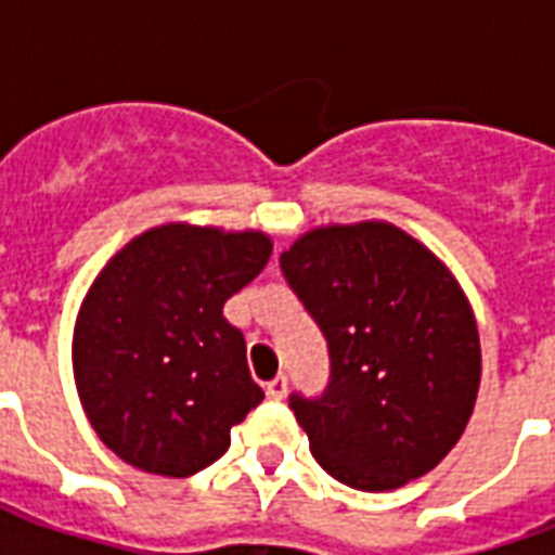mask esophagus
<instances>
[{"mask_svg":"<svg viewBox=\"0 0 555 555\" xmlns=\"http://www.w3.org/2000/svg\"><path fill=\"white\" fill-rule=\"evenodd\" d=\"M264 395L270 397V400H282V397L287 395V377H276L270 379L268 388H264Z\"/></svg>","mask_w":555,"mask_h":555,"instance_id":"1","label":"esophagus"}]
</instances>
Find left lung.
I'll list each match as a JSON object with an SVG mask.
<instances>
[{
    "instance_id": "8db88e82",
    "label": "left lung",
    "mask_w": 555,
    "mask_h": 555,
    "mask_svg": "<svg viewBox=\"0 0 555 555\" xmlns=\"http://www.w3.org/2000/svg\"><path fill=\"white\" fill-rule=\"evenodd\" d=\"M279 268L328 343L325 391L291 395L322 469L363 492L435 469L481 383L473 308L452 273L383 221L311 230Z\"/></svg>"
}]
</instances>
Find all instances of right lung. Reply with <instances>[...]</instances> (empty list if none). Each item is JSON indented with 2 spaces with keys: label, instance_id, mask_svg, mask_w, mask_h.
<instances>
[{
  "label": "right lung",
  "instance_id": "right-lung-1",
  "mask_svg": "<svg viewBox=\"0 0 555 555\" xmlns=\"http://www.w3.org/2000/svg\"><path fill=\"white\" fill-rule=\"evenodd\" d=\"M270 250L264 233L164 224L100 270L74 328V377L91 426L126 464L195 475L264 400L224 302Z\"/></svg>",
  "mask_w": 555,
  "mask_h": 555
}]
</instances>
